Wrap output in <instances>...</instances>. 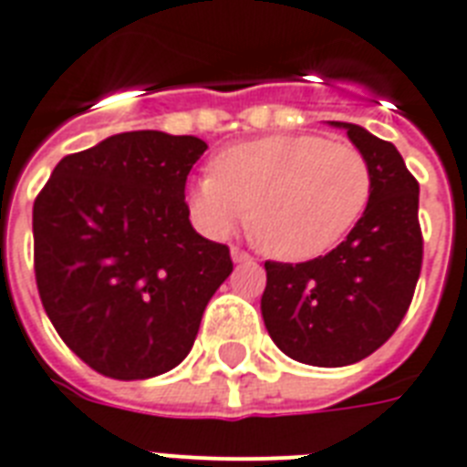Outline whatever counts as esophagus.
<instances>
[{"instance_id": "obj_1", "label": "esophagus", "mask_w": 467, "mask_h": 467, "mask_svg": "<svg viewBox=\"0 0 467 467\" xmlns=\"http://www.w3.org/2000/svg\"><path fill=\"white\" fill-rule=\"evenodd\" d=\"M230 257H233L234 265H242V262H252V257H249L247 252H244V249H240V247L230 249Z\"/></svg>"}]
</instances>
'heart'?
Returning a JSON list of instances; mask_svg holds the SVG:
<instances>
[{"label": "heart", "mask_w": 467, "mask_h": 467, "mask_svg": "<svg viewBox=\"0 0 467 467\" xmlns=\"http://www.w3.org/2000/svg\"><path fill=\"white\" fill-rule=\"evenodd\" d=\"M210 169L188 183L195 225L208 237H227L249 215L262 249L281 262L330 252L372 198V171L360 149L316 134L242 141L220 151Z\"/></svg>", "instance_id": "heart-1"}]
</instances>
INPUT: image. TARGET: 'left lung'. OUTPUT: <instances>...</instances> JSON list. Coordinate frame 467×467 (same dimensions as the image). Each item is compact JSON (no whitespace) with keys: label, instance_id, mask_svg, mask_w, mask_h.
I'll return each mask as SVG.
<instances>
[{"label":"left lung","instance_id":"left-lung-1","mask_svg":"<svg viewBox=\"0 0 467 467\" xmlns=\"http://www.w3.org/2000/svg\"><path fill=\"white\" fill-rule=\"evenodd\" d=\"M348 131L372 171V198L358 225L326 257L266 262L262 318L291 360L345 368L384 345L404 318L421 272L419 183L394 144L350 122Z\"/></svg>","mask_w":467,"mask_h":467}]
</instances>
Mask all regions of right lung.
<instances>
[{
	"label": "right lung",
	"mask_w": 467,
	"mask_h": 467,
	"mask_svg": "<svg viewBox=\"0 0 467 467\" xmlns=\"http://www.w3.org/2000/svg\"><path fill=\"white\" fill-rule=\"evenodd\" d=\"M208 144L124 131L60 159L34 202L36 284L53 328L95 372L149 379L186 360L230 249L188 220Z\"/></svg>",
	"instance_id": "add662e5"
}]
</instances>
